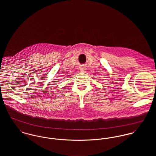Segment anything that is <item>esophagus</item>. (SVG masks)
<instances>
[{"instance_id": "34e87169", "label": "esophagus", "mask_w": 156, "mask_h": 156, "mask_svg": "<svg viewBox=\"0 0 156 156\" xmlns=\"http://www.w3.org/2000/svg\"><path fill=\"white\" fill-rule=\"evenodd\" d=\"M80 70L81 71H82V72H85V70H86V69H85L84 67H81V68H80Z\"/></svg>"}]
</instances>
